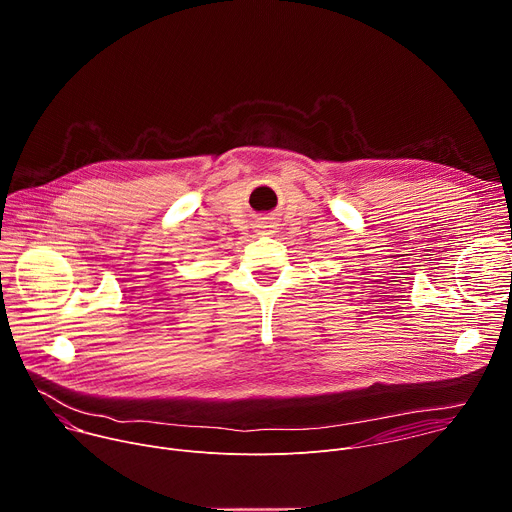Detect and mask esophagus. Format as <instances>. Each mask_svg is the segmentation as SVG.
<instances>
[{
    "instance_id": "1",
    "label": "esophagus",
    "mask_w": 512,
    "mask_h": 512,
    "mask_svg": "<svg viewBox=\"0 0 512 512\" xmlns=\"http://www.w3.org/2000/svg\"><path fill=\"white\" fill-rule=\"evenodd\" d=\"M257 229H259L261 235H273V233H275V225H273V223H267V221L259 223Z\"/></svg>"
}]
</instances>
